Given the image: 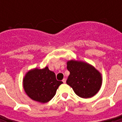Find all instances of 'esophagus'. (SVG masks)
Wrapping results in <instances>:
<instances>
[{"instance_id": "obj_1", "label": "esophagus", "mask_w": 122, "mask_h": 122, "mask_svg": "<svg viewBox=\"0 0 122 122\" xmlns=\"http://www.w3.org/2000/svg\"><path fill=\"white\" fill-rule=\"evenodd\" d=\"M66 79L65 78H64V79H62V82H63L64 83H66Z\"/></svg>"}]
</instances>
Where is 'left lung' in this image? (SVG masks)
Masks as SVG:
<instances>
[{"label":"left lung","instance_id":"obj_1","mask_svg":"<svg viewBox=\"0 0 122 122\" xmlns=\"http://www.w3.org/2000/svg\"><path fill=\"white\" fill-rule=\"evenodd\" d=\"M67 69L70 75L66 83L77 96L83 98H91L99 91L102 77L94 66L86 62L70 60L67 62Z\"/></svg>","mask_w":122,"mask_h":122}]
</instances>
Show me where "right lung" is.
Instances as JSON below:
<instances>
[{"instance_id":"1","label":"right lung","mask_w":122,"mask_h":122,"mask_svg":"<svg viewBox=\"0 0 122 122\" xmlns=\"http://www.w3.org/2000/svg\"><path fill=\"white\" fill-rule=\"evenodd\" d=\"M62 83L58 81L55 73L46 66L43 69L35 68L28 71L23 80V86L31 99L45 103L53 98L57 89Z\"/></svg>"}]
</instances>
